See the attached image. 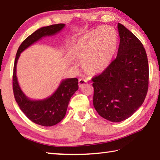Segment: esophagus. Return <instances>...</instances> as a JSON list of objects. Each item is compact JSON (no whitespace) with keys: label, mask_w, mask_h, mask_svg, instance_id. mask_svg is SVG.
<instances>
[{"label":"esophagus","mask_w":160,"mask_h":160,"mask_svg":"<svg viewBox=\"0 0 160 160\" xmlns=\"http://www.w3.org/2000/svg\"><path fill=\"white\" fill-rule=\"evenodd\" d=\"M87 82H88V80L84 79V78H81V79L79 80V82H78V85H79L80 88H82V87H83L84 85H85Z\"/></svg>","instance_id":"esophagus-1"}]
</instances>
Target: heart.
<instances>
[{"label":"heart","mask_w":160,"mask_h":160,"mask_svg":"<svg viewBox=\"0 0 160 160\" xmlns=\"http://www.w3.org/2000/svg\"><path fill=\"white\" fill-rule=\"evenodd\" d=\"M117 44L115 29L111 26H102L81 37L72 48V56L82 61L83 68L87 72L99 73L112 62Z\"/></svg>","instance_id":"1"}]
</instances>
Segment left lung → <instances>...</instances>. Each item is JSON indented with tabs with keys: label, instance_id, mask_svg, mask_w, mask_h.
I'll list each match as a JSON object with an SVG mask.
<instances>
[{
	"label": "left lung",
	"instance_id": "left-lung-1",
	"mask_svg": "<svg viewBox=\"0 0 160 160\" xmlns=\"http://www.w3.org/2000/svg\"><path fill=\"white\" fill-rule=\"evenodd\" d=\"M118 53L101 74L92 78L93 104L102 118L120 122L141 107L149 84L148 56L141 42L118 23Z\"/></svg>",
	"mask_w": 160,
	"mask_h": 160
}]
</instances>
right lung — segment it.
Returning <instances> with one entry per match:
<instances>
[{"label":"right lung","mask_w":160,"mask_h":160,"mask_svg":"<svg viewBox=\"0 0 160 160\" xmlns=\"http://www.w3.org/2000/svg\"><path fill=\"white\" fill-rule=\"evenodd\" d=\"M65 24L44 27L24 40L19 47L15 59L12 75V89L16 102L25 116L32 122L43 126H52L64 118L71 97L78 90V80L69 78L62 81L58 88L48 98L33 101L27 97L19 86L16 76V66L21 52L43 37L50 36L60 32Z\"/></svg>","instance_id":"obj_1"}]
</instances>
